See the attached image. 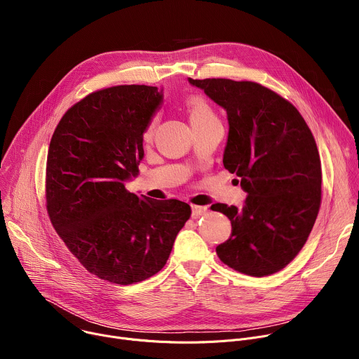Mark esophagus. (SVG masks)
<instances>
[{
  "label": "esophagus",
  "mask_w": 359,
  "mask_h": 359,
  "mask_svg": "<svg viewBox=\"0 0 359 359\" xmlns=\"http://www.w3.org/2000/svg\"><path fill=\"white\" fill-rule=\"evenodd\" d=\"M208 213V208L206 206H191V216L194 217V219H197V217H200V216H203V215H206Z\"/></svg>",
  "instance_id": "1"
}]
</instances>
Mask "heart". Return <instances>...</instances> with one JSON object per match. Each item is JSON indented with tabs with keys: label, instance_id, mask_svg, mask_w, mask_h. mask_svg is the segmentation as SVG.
Segmentation results:
<instances>
[{
	"label": "heart",
	"instance_id": "b5f03b06",
	"mask_svg": "<svg viewBox=\"0 0 359 359\" xmlns=\"http://www.w3.org/2000/svg\"><path fill=\"white\" fill-rule=\"evenodd\" d=\"M186 109H187V115L190 119V123H197V122H203V121H209V119H216L215 111L210 107L209 100L206 97H203L200 95H190L186 99ZM155 123H156V118H153L149 125L146 126L144 132H143V137L149 139L153 133V129H155Z\"/></svg>",
	"mask_w": 359,
	"mask_h": 359
}]
</instances>
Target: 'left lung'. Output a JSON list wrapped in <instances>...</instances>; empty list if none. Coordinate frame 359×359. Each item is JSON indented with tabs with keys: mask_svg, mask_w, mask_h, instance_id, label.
Returning <instances> with one entry per match:
<instances>
[{
	"mask_svg": "<svg viewBox=\"0 0 359 359\" xmlns=\"http://www.w3.org/2000/svg\"><path fill=\"white\" fill-rule=\"evenodd\" d=\"M226 109L223 165L241 180L244 206L216 203L231 236L216 247L233 270L264 277L290 264L309 238L321 206V161L316 139L297 108L251 81L191 79Z\"/></svg>",
	"mask_w": 359,
	"mask_h": 359,
	"instance_id": "8db88e82",
	"label": "left lung"
}]
</instances>
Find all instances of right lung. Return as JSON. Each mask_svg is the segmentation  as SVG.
Listing matches in <instances>:
<instances>
[{
    "label": "right lung",
    "mask_w": 359,
    "mask_h": 359,
    "mask_svg": "<svg viewBox=\"0 0 359 359\" xmlns=\"http://www.w3.org/2000/svg\"><path fill=\"white\" fill-rule=\"evenodd\" d=\"M163 102L156 86L118 85L86 95L49 143L45 198L58 236L96 277L128 285L159 273L191 215L187 203L136 196L143 132Z\"/></svg>",
    "instance_id": "add662e5"
}]
</instances>
